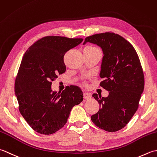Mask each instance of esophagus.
I'll return each mask as SVG.
<instances>
[{
    "label": "esophagus",
    "instance_id": "esophagus-1",
    "mask_svg": "<svg viewBox=\"0 0 157 157\" xmlns=\"http://www.w3.org/2000/svg\"><path fill=\"white\" fill-rule=\"evenodd\" d=\"M83 98H84L85 100H89V99H91V96L89 93H84L83 94Z\"/></svg>",
    "mask_w": 157,
    "mask_h": 157
}]
</instances>
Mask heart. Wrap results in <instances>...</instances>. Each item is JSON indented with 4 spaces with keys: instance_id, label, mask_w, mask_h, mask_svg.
<instances>
[{
    "instance_id": "heart-1",
    "label": "heart",
    "mask_w": 157,
    "mask_h": 157,
    "mask_svg": "<svg viewBox=\"0 0 157 157\" xmlns=\"http://www.w3.org/2000/svg\"><path fill=\"white\" fill-rule=\"evenodd\" d=\"M85 49H89V50H97L98 49H97V48L95 47H87ZM83 84L84 85H86V82H83Z\"/></svg>"
}]
</instances>
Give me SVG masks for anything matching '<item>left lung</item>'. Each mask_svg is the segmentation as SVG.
<instances>
[{"label":"left lung","instance_id":"obj_1","mask_svg":"<svg viewBox=\"0 0 157 157\" xmlns=\"http://www.w3.org/2000/svg\"><path fill=\"white\" fill-rule=\"evenodd\" d=\"M87 42L96 44L103 50L100 86L109 91L107 98L92 95L100 104V110L91 119L101 129L117 132L127 125L139 106L144 88L140 58L132 44L114 33L87 36L83 44Z\"/></svg>","mask_w":157,"mask_h":157}]
</instances>
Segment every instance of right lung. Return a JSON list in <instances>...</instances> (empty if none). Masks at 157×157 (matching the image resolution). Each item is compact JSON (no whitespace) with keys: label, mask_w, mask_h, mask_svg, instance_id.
Wrapping results in <instances>:
<instances>
[{"label":"right lung","mask_w":157,"mask_h":157,"mask_svg":"<svg viewBox=\"0 0 157 157\" xmlns=\"http://www.w3.org/2000/svg\"><path fill=\"white\" fill-rule=\"evenodd\" d=\"M82 38L47 36L28 48L21 59L15 82L19 110L38 133L50 135L65 125L72 108L83 100L77 86H67L62 92L52 91L57 75L66 72L63 57Z\"/></svg>","instance_id":"1"}]
</instances>
